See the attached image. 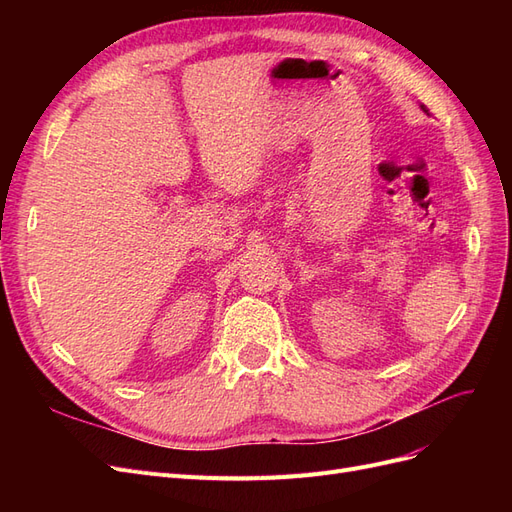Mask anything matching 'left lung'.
Listing matches in <instances>:
<instances>
[{"label": "left lung", "instance_id": "1", "mask_svg": "<svg viewBox=\"0 0 512 512\" xmlns=\"http://www.w3.org/2000/svg\"><path fill=\"white\" fill-rule=\"evenodd\" d=\"M421 108H423V111H425V106H421Z\"/></svg>", "mask_w": 512, "mask_h": 512}]
</instances>
